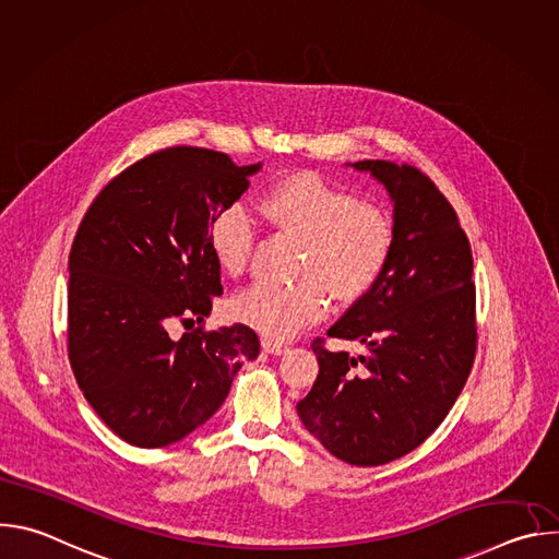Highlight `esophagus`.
<instances>
[{
	"instance_id": "esophagus-1",
	"label": "esophagus",
	"mask_w": 559,
	"mask_h": 559,
	"mask_svg": "<svg viewBox=\"0 0 559 559\" xmlns=\"http://www.w3.org/2000/svg\"><path fill=\"white\" fill-rule=\"evenodd\" d=\"M261 347H263L265 354H272V356H281V354L287 352L285 343H278V341H272V338H263Z\"/></svg>"
}]
</instances>
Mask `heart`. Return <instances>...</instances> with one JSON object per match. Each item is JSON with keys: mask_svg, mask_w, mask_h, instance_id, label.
Listing matches in <instances>:
<instances>
[{"mask_svg": "<svg viewBox=\"0 0 559 559\" xmlns=\"http://www.w3.org/2000/svg\"><path fill=\"white\" fill-rule=\"evenodd\" d=\"M261 214L302 241L292 285L257 283L229 302L238 323L270 338H294L328 313L330 296L341 305L367 298L386 274L395 250V223L373 203L316 173H292L274 181L259 201ZM257 243L254 221L243 205H225L207 223V248L216 267L241 276Z\"/></svg>", "mask_w": 559, "mask_h": 559, "instance_id": "heart-1", "label": "heart"}]
</instances>
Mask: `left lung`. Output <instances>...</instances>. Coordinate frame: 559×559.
<instances>
[{"label": "left lung", "mask_w": 559, "mask_h": 559, "mask_svg": "<svg viewBox=\"0 0 559 559\" xmlns=\"http://www.w3.org/2000/svg\"><path fill=\"white\" fill-rule=\"evenodd\" d=\"M393 201L395 250L376 289L313 341L318 376L296 405L305 429L343 462L378 466L420 447L447 418L475 358L473 257L457 214L414 166L356 162Z\"/></svg>", "instance_id": "left-lung-1"}]
</instances>
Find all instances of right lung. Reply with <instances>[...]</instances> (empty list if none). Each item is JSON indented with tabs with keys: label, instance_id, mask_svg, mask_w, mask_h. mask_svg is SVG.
Segmentation results:
<instances>
[{
	"label": "right lung",
	"instance_id": "obj_1",
	"mask_svg": "<svg viewBox=\"0 0 559 559\" xmlns=\"http://www.w3.org/2000/svg\"><path fill=\"white\" fill-rule=\"evenodd\" d=\"M259 170L216 150H158L117 175L79 223L68 257V358L91 407L128 444L156 449L192 433L259 356L248 325L203 330L223 294L207 223ZM175 320L191 328L179 342L167 334Z\"/></svg>",
	"mask_w": 559,
	"mask_h": 559
}]
</instances>
